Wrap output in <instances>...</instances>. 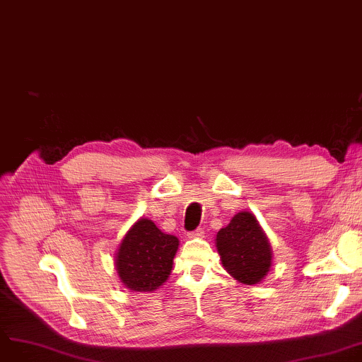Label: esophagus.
I'll return each instance as SVG.
<instances>
[{
	"mask_svg": "<svg viewBox=\"0 0 362 362\" xmlns=\"http://www.w3.org/2000/svg\"><path fill=\"white\" fill-rule=\"evenodd\" d=\"M204 235H205V232H204L202 229H197L195 232H191V233H189L187 236L191 238V239H202V238H204Z\"/></svg>",
	"mask_w": 362,
	"mask_h": 362,
	"instance_id": "obj_1",
	"label": "esophagus"
}]
</instances>
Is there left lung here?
I'll return each mask as SVG.
<instances>
[{
    "instance_id": "8db88e82",
    "label": "left lung",
    "mask_w": 362,
    "mask_h": 362,
    "mask_svg": "<svg viewBox=\"0 0 362 362\" xmlns=\"http://www.w3.org/2000/svg\"><path fill=\"white\" fill-rule=\"evenodd\" d=\"M216 246L224 270L243 284L261 283L272 269L270 240L250 211H239L218 230Z\"/></svg>"
}]
</instances>
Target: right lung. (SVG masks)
<instances>
[{
  "mask_svg": "<svg viewBox=\"0 0 362 362\" xmlns=\"http://www.w3.org/2000/svg\"><path fill=\"white\" fill-rule=\"evenodd\" d=\"M179 239L141 217L123 236L114 257L117 274L132 292H154L168 280Z\"/></svg>",
  "mask_w": 362,
  "mask_h": 362,
  "instance_id": "right-lung-1",
  "label": "right lung"
}]
</instances>
